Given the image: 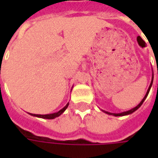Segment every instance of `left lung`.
<instances>
[{
	"label": "left lung",
	"mask_w": 158,
	"mask_h": 158,
	"mask_svg": "<svg viewBox=\"0 0 158 158\" xmlns=\"http://www.w3.org/2000/svg\"><path fill=\"white\" fill-rule=\"evenodd\" d=\"M152 81H153V74H152V81H151V84H150L149 87H148V89L147 93H146V94H145L144 98L142 99V101L140 102L139 104V105H137L135 107L132 108L131 110H126V111H124V112H121V113H111V112H108V111H106V110H102L103 112L106 113V114H108V115H114V116H124V115H130V114H132L133 112H135V110H137L141 106V105H142L143 103V102H144V100L146 99V98L148 97V93H149L150 91V89H151V87H152Z\"/></svg>",
	"instance_id": "8db88e82"
}]
</instances>
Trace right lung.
Here are the masks:
<instances>
[{"instance_id": "add662e5", "label": "right lung", "mask_w": 158, "mask_h": 158, "mask_svg": "<svg viewBox=\"0 0 158 158\" xmlns=\"http://www.w3.org/2000/svg\"><path fill=\"white\" fill-rule=\"evenodd\" d=\"M69 106V102L64 106V107L62 108L61 110H60L59 111L55 113H52V114H47V115H38V114H32V113H28L29 115H33V116H36V117H39V118H43V119H49V120H52V119H55L56 117H58L60 115H61L62 113L64 112V110H66L67 107Z\"/></svg>"}]
</instances>
